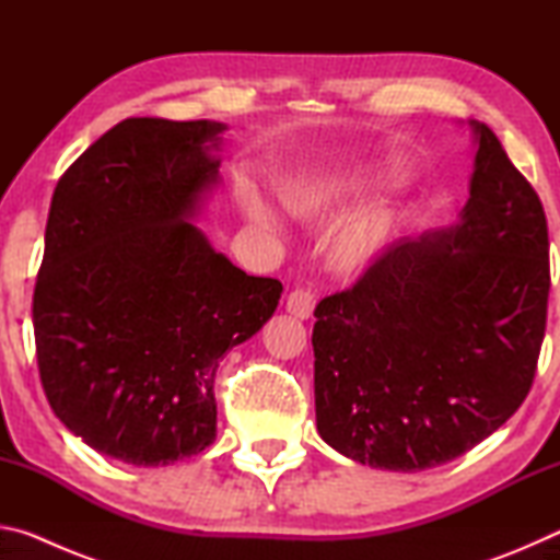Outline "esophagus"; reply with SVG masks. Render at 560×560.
Segmentation results:
<instances>
[{
    "mask_svg": "<svg viewBox=\"0 0 560 560\" xmlns=\"http://www.w3.org/2000/svg\"><path fill=\"white\" fill-rule=\"evenodd\" d=\"M314 308H316V296L308 289H293L287 296V311L301 320L314 316Z\"/></svg>",
    "mask_w": 560,
    "mask_h": 560,
    "instance_id": "obj_1",
    "label": "esophagus"
}]
</instances>
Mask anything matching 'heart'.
<instances>
[{
  "label": "heart",
  "mask_w": 560,
  "mask_h": 560,
  "mask_svg": "<svg viewBox=\"0 0 560 560\" xmlns=\"http://www.w3.org/2000/svg\"><path fill=\"white\" fill-rule=\"evenodd\" d=\"M375 170L360 160L320 158L291 173L279 187V205L293 220L326 222L346 205L363 200L375 187ZM244 217L254 224L277 230L279 220L271 207L244 189L240 197ZM395 230V212L387 205L373 202L338 220L326 234L324 254L330 271L338 277H360L381 259Z\"/></svg>",
  "instance_id": "heart-1"
}]
</instances>
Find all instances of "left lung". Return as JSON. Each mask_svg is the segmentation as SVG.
<instances>
[{
	"mask_svg": "<svg viewBox=\"0 0 560 560\" xmlns=\"http://www.w3.org/2000/svg\"><path fill=\"white\" fill-rule=\"evenodd\" d=\"M469 128L459 220L393 244L314 311L318 434L373 469L462 457L534 383L551 287L546 214L494 130Z\"/></svg>",
	"mask_w": 560,
	"mask_h": 560,
	"instance_id": "1",
	"label": "left lung"
}]
</instances>
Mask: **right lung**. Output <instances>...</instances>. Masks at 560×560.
Here are the masks:
<instances>
[{
	"label": "right lung",
	"instance_id": "obj_1",
	"mask_svg": "<svg viewBox=\"0 0 560 560\" xmlns=\"http://www.w3.org/2000/svg\"><path fill=\"white\" fill-rule=\"evenodd\" d=\"M224 130L128 118L51 197L32 308L46 400L91 450L136 467L210 447L220 358L259 334L283 291L195 224L222 183Z\"/></svg>",
	"mask_w": 560,
	"mask_h": 560
}]
</instances>
